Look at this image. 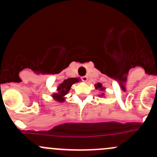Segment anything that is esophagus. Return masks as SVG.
Wrapping results in <instances>:
<instances>
[{
    "instance_id": "34e87169",
    "label": "esophagus",
    "mask_w": 157,
    "mask_h": 157,
    "mask_svg": "<svg viewBox=\"0 0 157 157\" xmlns=\"http://www.w3.org/2000/svg\"><path fill=\"white\" fill-rule=\"evenodd\" d=\"M81 79L83 82H86L88 80V77H86V76H83V77H82Z\"/></svg>"
}]
</instances>
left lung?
Returning <instances> with one entry per match:
<instances>
[{
    "mask_svg": "<svg viewBox=\"0 0 157 157\" xmlns=\"http://www.w3.org/2000/svg\"><path fill=\"white\" fill-rule=\"evenodd\" d=\"M94 87H95L96 89H99V91H101V92H104L105 90V88L102 86V84L100 83V82H98L97 84L94 85ZM104 95V93H101V94H100V97H102V96Z\"/></svg>",
    "mask_w": 157,
    "mask_h": 157,
    "instance_id": "8db88e82",
    "label": "left lung"
}]
</instances>
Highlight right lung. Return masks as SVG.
<instances>
[{
  "mask_svg": "<svg viewBox=\"0 0 157 157\" xmlns=\"http://www.w3.org/2000/svg\"><path fill=\"white\" fill-rule=\"evenodd\" d=\"M78 82H80V79L76 78V77L75 78H68L67 80H65L57 87V92L53 93L52 94L53 100L60 103L64 102L65 100V96L69 92L71 86Z\"/></svg>",
  "mask_w": 157,
  "mask_h": 157,
  "instance_id": "obj_1",
  "label": "right lung"
}]
</instances>
